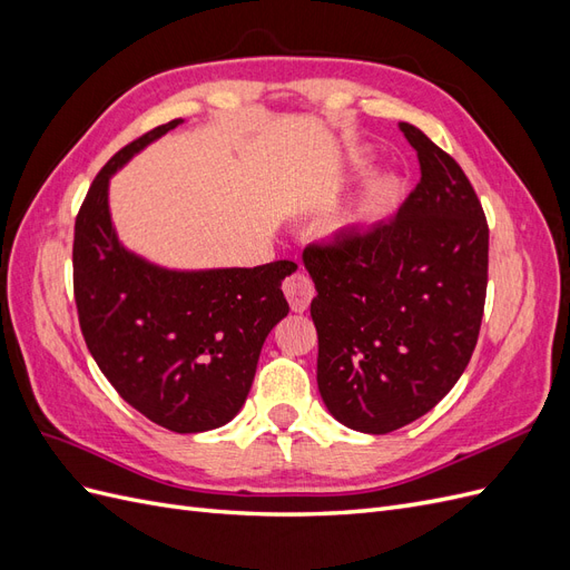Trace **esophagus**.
I'll list each match as a JSON object with an SVG mask.
<instances>
[{
	"label": "esophagus",
	"mask_w": 570,
	"mask_h": 570,
	"mask_svg": "<svg viewBox=\"0 0 570 570\" xmlns=\"http://www.w3.org/2000/svg\"><path fill=\"white\" fill-rule=\"evenodd\" d=\"M283 292H285L289 306H292V312H297V314L306 312L308 304H312V299L316 295L312 278H308V275H304V273L289 275L285 285H283Z\"/></svg>",
	"instance_id": "34e87169"
}]
</instances>
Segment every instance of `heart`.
I'll return each mask as SVG.
<instances>
[{
  "mask_svg": "<svg viewBox=\"0 0 570 570\" xmlns=\"http://www.w3.org/2000/svg\"><path fill=\"white\" fill-rule=\"evenodd\" d=\"M373 157L368 151L358 149L350 154V168L356 170V174H364V170L371 168ZM404 178L400 174H383L373 178L361 193L352 199V204L347 209L342 212L340 220H337V228L342 233H350V235H364L375 230L377 226H383V223L396 212V206H400L402 197H404Z\"/></svg>",
  "mask_w": 570,
  "mask_h": 570,
  "instance_id": "heart-1",
  "label": "heart"
}]
</instances>
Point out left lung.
<instances>
[{"label":"left lung","instance_id":"obj_1","mask_svg":"<svg viewBox=\"0 0 570 570\" xmlns=\"http://www.w3.org/2000/svg\"><path fill=\"white\" fill-rule=\"evenodd\" d=\"M421 183L396 216L302 254L318 295V392L352 430L385 435L450 392L475 350L490 230L461 166L416 126Z\"/></svg>","mask_w":570,"mask_h":570}]
</instances>
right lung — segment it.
Masks as SVG:
<instances>
[{"label":"right lung","mask_w":570,"mask_h":570,"mask_svg":"<svg viewBox=\"0 0 570 570\" xmlns=\"http://www.w3.org/2000/svg\"><path fill=\"white\" fill-rule=\"evenodd\" d=\"M170 120L109 159L88 189L73 239V292L85 344L124 400L174 433L226 425L243 409L264 342L289 312L295 262L170 271L120 245L109 180Z\"/></svg>","instance_id":"right-lung-1"}]
</instances>
